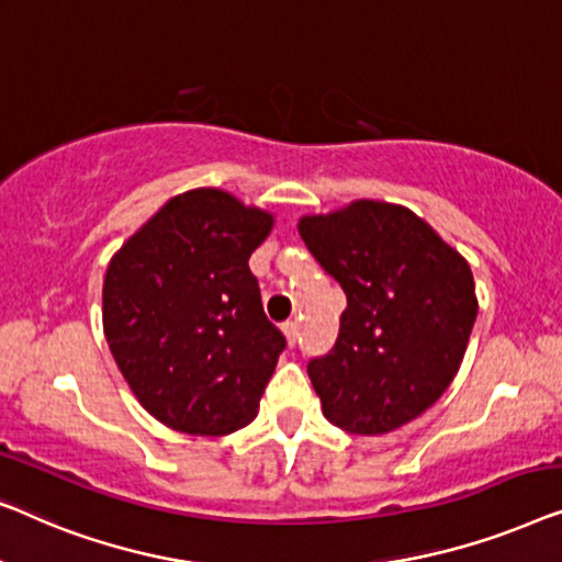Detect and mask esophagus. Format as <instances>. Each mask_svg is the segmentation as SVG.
Returning a JSON list of instances; mask_svg holds the SVG:
<instances>
[{
    "label": "esophagus",
    "mask_w": 562,
    "mask_h": 562,
    "mask_svg": "<svg viewBox=\"0 0 562 562\" xmlns=\"http://www.w3.org/2000/svg\"><path fill=\"white\" fill-rule=\"evenodd\" d=\"M282 334H284V341H288V346H295V341H297V323L295 321L282 323Z\"/></svg>",
    "instance_id": "esophagus-1"
}]
</instances>
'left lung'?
Segmentation results:
<instances>
[{"label": "left lung", "mask_w": 562, "mask_h": 562, "mask_svg": "<svg viewBox=\"0 0 562 562\" xmlns=\"http://www.w3.org/2000/svg\"><path fill=\"white\" fill-rule=\"evenodd\" d=\"M297 232L349 300L334 351L307 363L326 420L357 436L413 423L469 346L479 297L465 257L407 205L374 199L305 213Z\"/></svg>", "instance_id": "8db88e82"}]
</instances>
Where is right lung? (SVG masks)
I'll return each mask as SVG.
<instances>
[{
    "mask_svg": "<svg viewBox=\"0 0 562 562\" xmlns=\"http://www.w3.org/2000/svg\"><path fill=\"white\" fill-rule=\"evenodd\" d=\"M272 228V211L221 188H193L109 259V351L139 405L168 428L226 436L257 417L284 349L249 270Z\"/></svg>",
    "mask_w": 562,
    "mask_h": 562,
    "instance_id": "obj_1",
    "label": "right lung"
}]
</instances>
